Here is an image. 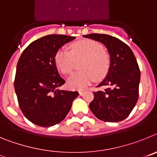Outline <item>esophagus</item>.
Listing matches in <instances>:
<instances>
[{
    "mask_svg": "<svg viewBox=\"0 0 157 157\" xmlns=\"http://www.w3.org/2000/svg\"><path fill=\"white\" fill-rule=\"evenodd\" d=\"M84 92H85V91L84 90H80V91H78V94H79V95H83V94H84Z\"/></svg>",
    "mask_w": 157,
    "mask_h": 157,
    "instance_id": "34e87169",
    "label": "esophagus"
}]
</instances>
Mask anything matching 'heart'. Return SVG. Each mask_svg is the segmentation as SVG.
I'll list each match as a JSON object with an SVG mask.
<instances>
[{"label":"heart","mask_w":157,"mask_h":157,"mask_svg":"<svg viewBox=\"0 0 157 157\" xmlns=\"http://www.w3.org/2000/svg\"><path fill=\"white\" fill-rule=\"evenodd\" d=\"M70 52L59 48L55 54V63L64 75L71 73L75 60L84 58L81 63L82 71L72 75L67 86L72 90H82L94 82L95 77L101 79L107 75L110 65L109 54L99 43L90 39L81 40L71 44Z\"/></svg>","instance_id":"1"}]
</instances>
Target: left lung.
<instances>
[{"instance_id": "8db88e82", "label": "left lung", "mask_w": 157, "mask_h": 157, "mask_svg": "<svg viewBox=\"0 0 157 157\" xmlns=\"http://www.w3.org/2000/svg\"><path fill=\"white\" fill-rule=\"evenodd\" d=\"M83 37L102 43L110 56L108 74L98 86L105 89L94 93L90 109L102 121L116 123L125 120L138 101L141 78L132 50L121 40L109 34H90Z\"/></svg>"}]
</instances>
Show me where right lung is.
<instances>
[{
  "instance_id": "add662e5",
  "label": "right lung",
  "mask_w": 157,
  "mask_h": 157,
  "mask_svg": "<svg viewBox=\"0 0 157 157\" xmlns=\"http://www.w3.org/2000/svg\"><path fill=\"white\" fill-rule=\"evenodd\" d=\"M75 37L50 34L35 40L19 57L15 78V91L19 108L29 121L49 127L67 115L77 91L59 90L65 82L57 71L55 54Z\"/></svg>"
}]
</instances>
